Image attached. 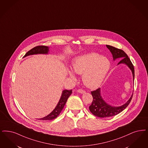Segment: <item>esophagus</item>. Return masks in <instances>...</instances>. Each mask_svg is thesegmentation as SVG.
I'll list each match as a JSON object with an SVG mask.
<instances>
[{
    "label": "esophagus",
    "instance_id": "34e87169",
    "mask_svg": "<svg viewBox=\"0 0 148 148\" xmlns=\"http://www.w3.org/2000/svg\"><path fill=\"white\" fill-rule=\"evenodd\" d=\"M77 91L79 92V93H80V94H84L85 92V91L83 89H78L77 90Z\"/></svg>",
    "mask_w": 148,
    "mask_h": 148
}]
</instances>
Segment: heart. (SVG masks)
Segmentation results:
<instances>
[{"label":"heart","instance_id":"1","mask_svg":"<svg viewBox=\"0 0 148 148\" xmlns=\"http://www.w3.org/2000/svg\"><path fill=\"white\" fill-rule=\"evenodd\" d=\"M110 62L105 56L96 53H91L77 57L72 63V71L78 74H83V82L90 88H95L102 83L110 68ZM70 76L74 74L70 72Z\"/></svg>","mask_w":148,"mask_h":148}]
</instances>
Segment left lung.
<instances>
[{
    "mask_svg": "<svg viewBox=\"0 0 148 148\" xmlns=\"http://www.w3.org/2000/svg\"><path fill=\"white\" fill-rule=\"evenodd\" d=\"M107 48L110 51L112 54L113 60L121 58V61L118 64L124 63L128 66L132 71L133 74V80L134 79V68L132 62L127 54L124 51L121 49L114 47L111 46L106 45ZM91 95L93 97V100L92 103L89 106V110L94 116L100 117L105 118L112 117L117 115L118 113L121 112L124 109L128 106L132 99L133 95L131 96L130 99L125 104L121 106L113 107L107 104L105 101L103 100L102 96L100 95V88H98L96 90L91 92Z\"/></svg>",
    "mask_w": 148,
    "mask_h": 148,
    "instance_id": "1",
    "label": "left lung"
}]
</instances>
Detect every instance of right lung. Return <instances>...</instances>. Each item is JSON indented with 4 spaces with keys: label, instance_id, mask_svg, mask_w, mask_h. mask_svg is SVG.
<instances>
[{
    "label": "right lung",
    "instance_id": "right-lung-1",
    "mask_svg": "<svg viewBox=\"0 0 148 148\" xmlns=\"http://www.w3.org/2000/svg\"><path fill=\"white\" fill-rule=\"evenodd\" d=\"M49 51V47L46 46H38L35 47L27 53L25 54L24 57H26L29 55L35 54H47L48 52ZM72 93V90H64L62 92V94L61 97L59 100V102L58 103L57 106L54 109L53 111L51 113H49L47 116L43 118H40L39 120L42 121H49L52 120L53 119L57 118L59 115V114L62 111L63 107L65 105V103L68 100L69 96L71 95Z\"/></svg>",
    "mask_w": 148,
    "mask_h": 148
}]
</instances>
